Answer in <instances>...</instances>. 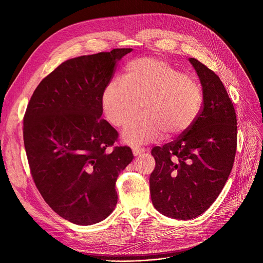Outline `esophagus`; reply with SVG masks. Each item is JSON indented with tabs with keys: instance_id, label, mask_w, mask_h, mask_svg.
I'll list each match as a JSON object with an SVG mask.
<instances>
[{
	"instance_id": "obj_1",
	"label": "esophagus",
	"mask_w": 263,
	"mask_h": 263,
	"mask_svg": "<svg viewBox=\"0 0 263 263\" xmlns=\"http://www.w3.org/2000/svg\"><path fill=\"white\" fill-rule=\"evenodd\" d=\"M146 149L143 148V147H139V146H135V147H132V153L134 156H139L143 153H145Z\"/></svg>"
}]
</instances>
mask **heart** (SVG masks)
<instances>
[{
  "label": "heart",
  "mask_w": 263,
  "mask_h": 263,
  "mask_svg": "<svg viewBox=\"0 0 263 263\" xmlns=\"http://www.w3.org/2000/svg\"><path fill=\"white\" fill-rule=\"evenodd\" d=\"M102 108L114 127H122L141 109L143 114L123 131L131 145L151 143L164 133L175 137L194 123L202 106L198 83L182 71L156 59L128 64L121 81L109 82L102 93Z\"/></svg>",
  "instance_id": "b5f03b06"
}]
</instances>
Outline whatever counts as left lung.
Segmentation results:
<instances>
[{
    "mask_svg": "<svg viewBox=\"0 0 263 263\" xmlns=\"http://www.w3.org/2000/svg\"><path fill=\"white\" fill-rule=\"evenodd\" d=\"M203 101L193 126L176 140L156 146V167L149 178L155 208L172 218L202 214L222 192L237 151V116L220 79L196 59Z\"/></svg>",
    "mask_w": 263,
    "mask_h": 263,
    "instance_id": "left-lung-1",
    "label": "left lung"
}]
</instances>
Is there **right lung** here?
<instances>
[{"label":"right lung","mask_w":263,"mask_h":263,"mask_svg":"<svg viewBox=\"0 0 263 263\" xmlns=\"http://www.w3.org/2000/svg\"><path fill=\"white\" fill-rule=\"evenodd\" d=\"M131 51L62 63L39 83L25 110L23 140L35 185L54 212L77 225L113 212L117 177L133 160L130 147L114 146L118 132L100 118L115 64Z\"/></svg>","instance_id":"right-lung-1"}]
</instances>
